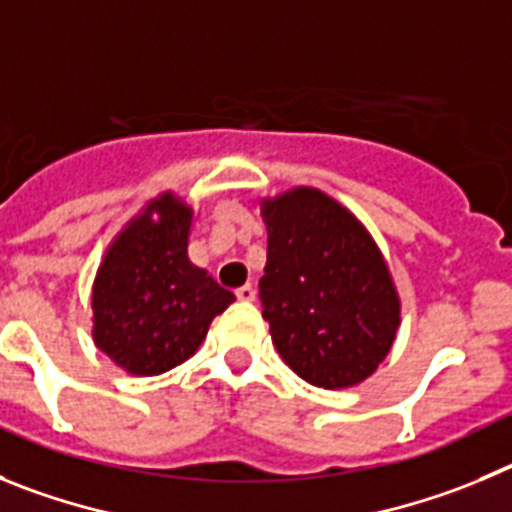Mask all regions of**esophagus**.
<instances>
[{"label":"esophagus","mask_w":512,"mask_h":512,"mask_svg":"<svg viewBox=\"0 0 512 512\" xmlns=\"http://www.w3.org/2000/svg\"><path fill=\"white\" fill-rule=\"evenodd\" d=\"M234 296H237L239 301H255V288H252V285H242V288L234 290Z\"/></svg>","instance_id":"34e87169"}]
</instances>
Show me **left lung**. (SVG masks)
Masks as SVG:
<instances>
[{"label":"left lung","instance_id":"obj_1","mask_svg":"<svg viewBox=\"0 0 512 512\" xmlns=\"http://www.w3.org/2000/svg\"><path fill=\"white\" fill-rule=\"evenodd\" d=\"M262 319L285 365L316 388H349L388 357L400 301L375 239L316 188L262 201Z\"/></svg>","mask_w":512,"mask_h":512}]
</instances>
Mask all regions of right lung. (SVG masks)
<instances>
[{"label": "right lung", "instance_id": "1", "mask_svg": "<svg viewBox=\"0 0 512 512\" xmlns=\"http://www.w3.org/2000/svg\"><path fill=\"white\" fill-rule=\"evenodd\" d=\"M191 216L183 201L163 193L114 239L96 273L94 342L132 375H160L186 362L234 301L188 260Z\"/></svg>", "mask_w": 512, "mask_h": 512}]
</instances>
